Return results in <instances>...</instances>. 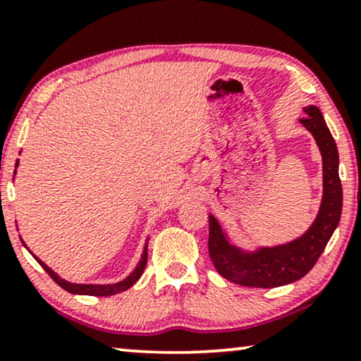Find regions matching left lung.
Segmentation results:
<instances>
[{
    "instance_id": "left-lung-1",
    "label": "left lung",
    "mask_w": 361,
    "mask_h": 361,
    "mask_svg": "<svg viewBox=\"0 0 361 361\" xmlns=\"http://www.w3.org/2000/svg\"><path fill=\"white\" fill-rule=\"evenodd\" d=\"M307 116L300 123L307 128L322 154L324 194L319 214L309 230L299 238L278 246H261L245 251L231 245L219 220L209 215V253L215 269L225 279L248 288H278L304 278L319 256L324 253L330 236L342 215V182L338 177V149L317 106H304Z\"/></svg>"
}]
</instances>
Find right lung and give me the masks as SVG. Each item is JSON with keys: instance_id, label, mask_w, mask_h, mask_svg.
I'll return each instance as SVG.
<instances>
[{"instance_id": "right-lung-1", "label": "right lung", "mask_w": 361, "mask_h": 361, "mask_svg": "<svg viewBox=\"0 0 361 361\" xmlns=\"http://www.w3.org/2000/svg\"><path fill=\"white\" fill-rule=\"evenodd\" d=\"M19 164V161H16V167ZM14 174H16V169H14ZM23 241V240H21ZM23 245L26 246V243L23 241ZM27 248V246H26ZM29 250V248H27ZM32 255V253H31ZM34 258L37 259V263L42 266L44 271L51 276V278L56 281V283L61 286L62 289H66L67 293H72V294H82V295H100V298H103V295H113V294H118V293H123V290L130 289L133 284L136 283L137 279L141 278L142 271H145L146 268V263H147V241H146V246L145 250H142V255H141V259L140 263H137V266L135 268V271L128 276V278H125L123 281H120V283H115V284H75V283H68V281L62 279L61 276H59L57 273H54V271L49 268V266L46 263H42L41 259L37 258L36 255H32Z\"/></svg>"}]
</instances>
